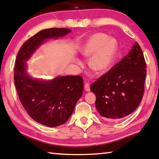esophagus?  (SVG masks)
Segmentation results:
<instances>
[{"label":"esophagus","mask_w":159,"mask_h":159,"mask_svg":"<svg viewBox=\"0 0 159 159\" xmlns=\"http://www.w3.org/2000/svg\"><path fill=\"white\" fill-rule=\"evenodd\" d=\"M84 88H85L86 91L87 92L90 91V84L88 83V82L86 81L85 83H84Z\"/></svg>","instance_id":"1"}]
</instances>
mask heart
<instances>
[{
    "label": "heart",
    "mask_w": 159,
    "mask_h": 159,
    "mask_svg": "<svg viewBox=\"0 0 159 159\" xmlns=\"http://www.w3.org/2000/svg\"><path fill=\"white\" fill-rule=\"evenodd\" d=\"M118 43L114 38H109L103 33L92 35L82 48L81 53L89 59V67L94 71L102 73L107 70L111 65L117 51ZM78 65L81 61L77 60Z\"/></svg>",
    "instance_id": "heart-1"
}]
</instances>
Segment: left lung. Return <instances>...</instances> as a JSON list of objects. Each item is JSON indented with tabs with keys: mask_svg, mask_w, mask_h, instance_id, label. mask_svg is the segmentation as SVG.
Instances as JSON below:
<instances>
[{
	"mask_svg": "<svg viewBox=\"0 0 159 159\" xmlns=\"http://www.w3.org/2000/svg\"><path fill=\"white\" fill-rule=\"evenodd\" d=\"M146 73L143 53L136 42L127 56L90 86L100 116L113 120L133 113L143 97Z\"/></svg>",
	"mask_w": 159,
	"mask_h": 159,
	"instance_id": "1",
	"label": "left lung"
}]
</instances>
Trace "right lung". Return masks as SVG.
<instances>
[{"mask_svg": "<svg viewBox=\"0 0 159 159\" xmlns=\"http://www.w3.org/2000/svg\"><path fill=\"white\" fill-rule=\"evenodd\" d=\"M69 29L42 30L29 38L18 52L14 79L22 105L36 122L56 127L68 120L84 91L80 75L59 76L51 81L34 79L26 73V63L32 54L48 39H58L69 34Z\"/></svg>", "mask_w": 159, "mask_h": 159, "instance_id": "add662e5", "label": "right lung"}]
</instances>
